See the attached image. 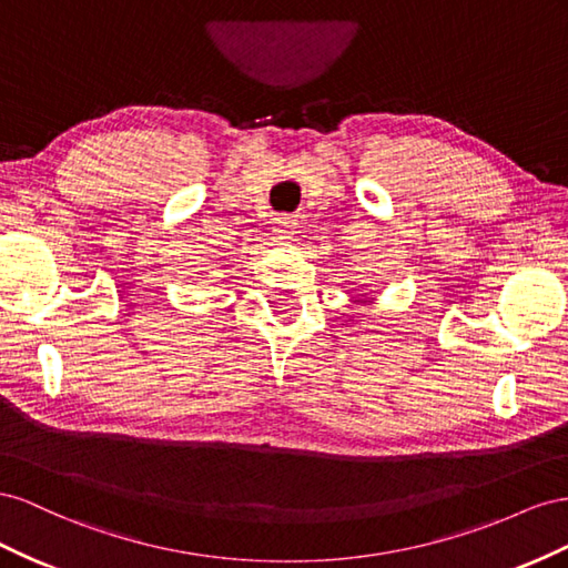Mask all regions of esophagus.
I'll list each match as a JSON object with an SVG mask.
<instances>
[{
    "instance_id": "34e87169",
    "label": "esophagus",
    "mask_w": 568,
    "mask_h": 568,
    "mask_svg": "<svg viewBox=\"0 0 568 568\" xmlns=\"http://www.w3.org/2000/svg\"><path fill=\"white\" fill-rule=\"evenodd\" d=\"M273 235L278 240H290L295 233H297V221L293 216H278L273 219Z\"/></svg>"
}]
</instances>
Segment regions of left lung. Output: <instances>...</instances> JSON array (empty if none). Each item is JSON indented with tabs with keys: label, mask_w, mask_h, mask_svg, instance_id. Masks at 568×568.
<instances>
[{
	"label": "left lung",
	"mask_w": 568,
	"mask_h": 568,
	"mask_svg": "<svg viewBox=\"0 0 568 568\" xmlns=\"http://www.w3.org/2000/svg\"><path fill=\"white\" fill-rule=\"evenodd\" d=\"M364 295H366V293H362V297H356V300H354V304H356V302H362V300H364Z\"/></svg>",
	"instance_id": "8db88e82"
}]
</instances>
